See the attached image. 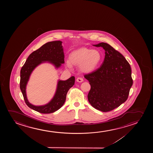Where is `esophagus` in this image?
<instances>
[{
	"mask_svg": "<svg viewBox=\"0 0 153 153\" xmlns=\"http://www.w3.org/2000/svg\"><path fill=\"white\" fill-rule=\"evenodd\" d=\"M76 81L77 82H82L84 81V79H83L82 78L78 77L77 78V79H76Z\"/></svg>",
	"mask_w": 153,
	"mask_h": 153,
	"instance_id": "esophagus-1",
	"label": "esophagus"
}]
</instances>
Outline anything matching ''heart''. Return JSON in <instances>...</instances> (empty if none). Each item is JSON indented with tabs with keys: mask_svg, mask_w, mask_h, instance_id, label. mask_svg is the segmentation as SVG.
Returning a JSON list of instances; mask_svg holds the SVG:
<instances>
[{
	"mask_svg": "<svg viewBox=\"0 0 153 153\" xmlns=\"http://www.w3.org/2000/svg\"><path fill=\"white\" fill-rule=\"evenodd\" d=\"M101 60V55L97 50L82 48L75 51L69 55V61L66 62V67L71 69L72 64L79 65L82 72L88 73L96 68Z\"/></svg>",
	"mask_w": 153,
	"mask_h": 153,
	"instance_id": "obj_1",
	"label": "heart"
}]
</instances>
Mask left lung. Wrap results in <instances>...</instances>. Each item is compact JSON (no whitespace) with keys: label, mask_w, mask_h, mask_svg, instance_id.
<instances>
[{"label":"left lung","mask_w":153,"mask_h":153,"mask_svg":"<svg viewBox=\"0 0 153 153\" xmlns=\"http://www.w3.org/2000/svg\"><path fill=\"white\" fill-rule=\"evenodd\" d=\"M105 50L100 67L84 77L90 86L88 99L95 109L108 112L119 107L128 98L132 85L130 64L122 55L106 43L94 45Z\"/></svg>","instance_id":"1"}]
</instances>
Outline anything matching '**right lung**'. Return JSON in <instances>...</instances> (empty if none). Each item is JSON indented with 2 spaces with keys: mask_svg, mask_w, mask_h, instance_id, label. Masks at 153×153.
Wrapping results in <instances>:
<instances>
[{
  "mask_svg": "<svg viewBox=\"0 0 153 153\" xmlns=\"http://www.w3.org/2000/svg\"><path fill=\"white\" fill-rule=\"evenodd\" d=\"M62 42L55 41L48 42L37 50L32 53L27 57L20 71V88L25 102L30 108L41 113H51L58 110L63 106L69 89L75 84V77L71 76L66 80H59L54 96L50 102L44 105L36 106L27 100L26 86L32 71L40 64L48 62L57 68L64 63V54Z\"/></svg>",
  "mask_w": 153,
  "mask_h": 153,
  "instance_id": "1",
  "label": "right lung"
}]
</instances>
